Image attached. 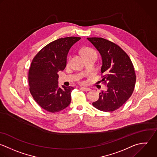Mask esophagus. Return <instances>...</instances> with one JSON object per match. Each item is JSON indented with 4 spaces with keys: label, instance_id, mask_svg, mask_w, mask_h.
Wrapping results in <instances>:
<instances>
[{
    "label": "esophagus",
    "instance_id": "1",
    "mask_svg": "<svg viewBox=\"0 0 157 157\" xmlns=\"http://www.w3.org/2000/svg\"><path fill=\"white\" fill-rule=\"evenodd\" d=\"M81 89L82 90H84V91H90V88H87V87H82L81 88Z\"/></svg>",
    "mask_w": 157,
    "mask_h": 157
}]
</instances>
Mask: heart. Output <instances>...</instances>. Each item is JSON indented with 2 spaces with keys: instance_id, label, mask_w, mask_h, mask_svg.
<instances>
[{
  "instance_id": "heart-1",
  "label": "heart",
  "mask_w": 157,
  "mask_h": 157,
  "mask_svg": "<svg viewBox=\"0 0 157 157\" xmlns=\"http://www.w3.org/2000/svg\"><path fill=\"white\" fill-rule=\"evenodd\" d=\"M83 54L86 57L90 56H94V55L97 56V54L95 52V51L90 48H86L84 49Z\"/></svg>"
}]
</instances>
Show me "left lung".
Here are the masks:
<instances>
[{
  "label": "left lung",
  "mask_w": 157,
  "mask_h": 157,
  "mask_svg": "<svg viewBox=\"0 0 157 157\" xmlns=\"http://www.w3.org/2000/svg\"><path fill=\"white\" fill-rule=\"evenodd\" d=\"M101 57L102 80L108 89L92 103L98 110L109 112L121 107L131 97L136 82L134 67L129 56L116 44L102 38H87Z\"/></svg>",
  "instance_id": "8db88e82"
}]
</instances>
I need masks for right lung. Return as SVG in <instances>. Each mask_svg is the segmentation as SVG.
I'll return each instance as SVG.
<instances>
[{"mask_svg": "<svg viewBox=\"0 0 157 157\" xmlns=\"http://www.w3.org/2000/svg\"><path fill=\"white\" fill-rule=\"evenodd\" d=\"M80 39H57L44 46L32 60L29 72L30 92L37 104L47 111L57 113L70 104L74 87H59L57 73L65 69L69 50Z\"/></svg>", "mask_w": 157, "mask_h": 157, "instance_id": "right-lung-1", "label": "right lung"}]
</instances>
